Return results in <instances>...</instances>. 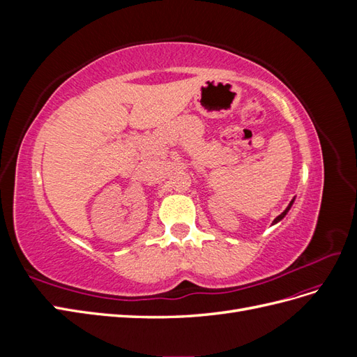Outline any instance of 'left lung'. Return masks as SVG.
Here are the masks:
<instances>
[{"mask_svg": "<svg viewBox=\"0 0 357 357\" xmlns=\"http://www.w3.org/2000/svg\"><path fill=\"white\" fill-rule=\"evenodd\" d=\"M294 201H295V198H294V199H291V201H290V204H289V205H287V208H286V210H284V211H283V213H282V214H280V215H278V218H275V219H274V222H273V223H278V222H280V220H282V219H283V218H284V215H286V214H287V211H289V210H290V207H291V204H294Z\"/></svg>", "mask_w": 357, "mask_h": 357, "instance_id": "8db88e82", "label": "left lung"}]
</instances>
